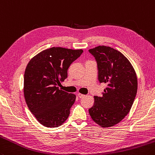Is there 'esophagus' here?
I'll use <instances>...</instances> for the list:
<instances>
[{
    "mask_svg": "<svg viewBox=\"0 0 155 155\" xmlns=\"http://www.w3.org/2000/svg\"><path fill=\"white\" fill-rule=\"evenodd\" d=\"M78 97H79V98H83V97H85V95H83V94H81L80 93H78Z\"/></svg>",
    "mask_w": 155,
    "mask_h": 155,
    "instance_id": "esophagus-1",
    "label": "esophagus"
}]
</instances>
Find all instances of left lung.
Segmentation results:
<instances>
[{"instance_id": "obj_1", "label": "left lung", "mask_w": 155, "mask_h": 155, "mask_svg": "<svg viewBox=\"0 0 155 155\" xmlns=\"http://www.w3.org/2000/svg\"><path fill=\"white\" fill-rule=\"evenodd\" d=\"M89 51L97 62L99 83L107 84L101 97L94 96L89 114L99 126L111 127L129 113L137 93V77L131 63L120 51L105 45Z\"/></svg>"}]
</instances>
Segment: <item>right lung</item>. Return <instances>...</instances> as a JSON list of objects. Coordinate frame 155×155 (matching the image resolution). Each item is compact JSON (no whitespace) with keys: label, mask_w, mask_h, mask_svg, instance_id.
Instances as JSON below:
<instances>
[{"label":"right lung","mask_w":155,"mask_h":155,"mask_svg":"<svg viewBox=\"0 0 155 155\" xmlns=\"http://www.w3.org/2000/svg\"><path fill=\"white\" fill-rule=\"evenodd\" d=\"M83 50L53 47L30 60L24 74V96L30 111L42 125L56 128L67 120L76 99L58 86L68 77V69Z\"/></svg>","instance_id":"obj_1"}]
</instances>
